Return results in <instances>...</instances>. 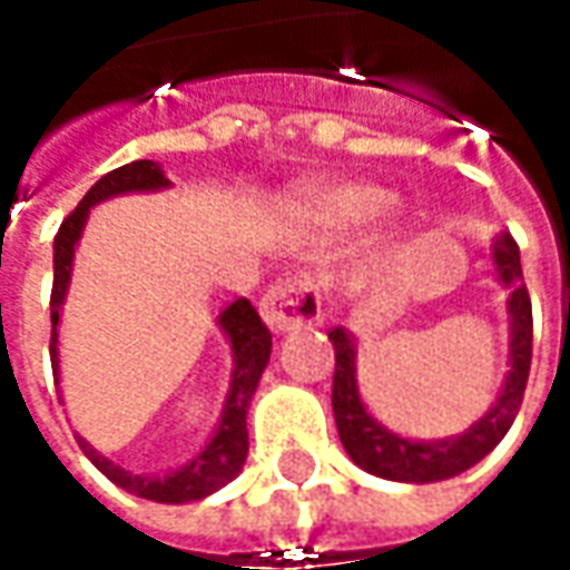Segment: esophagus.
<instances>
[{
  "label": "esophagus",
  "mask_w": 570,
  "mask_h": 570,
  "mask_svg": "<svg viewBox=\"0 0 570 570\" xmlns=\"http://www.w3.org/2000/svg\"><path fill=\"white\" fill-rule=\"evenodd\" d=\"M262 321L268 323L272 333H293L302 326H314L323 321L321 296L317 286L311 284L308 277L302 281H281L274 284L259 302Z\"/></svg>",
  "instance_id": "obj_1"
}]
</instances>
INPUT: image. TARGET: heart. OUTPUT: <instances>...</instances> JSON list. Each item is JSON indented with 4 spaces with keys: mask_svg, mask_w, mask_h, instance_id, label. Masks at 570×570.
<instances>
[{
    "mask_svg": "<svg viewBox=\"0 0 570 570\" xmlns=\"http://www.w3.org/2000/svg\"><path fill=\"white\" fill-rule=\"evenodd\" d=\"M391 213H394V198L363 183H321L298 198V216L317 228H342L363 216L372 223H382Z\"/></svg>",
    "mask_w": 570,
    "mask_h": 570,
    "instance_id": "heart-1",
    "label": "heart"
}]
</instances>
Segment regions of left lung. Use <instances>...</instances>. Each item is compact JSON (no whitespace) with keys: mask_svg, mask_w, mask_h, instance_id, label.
Listing matches in <instances>:
<instances>
[{"mask_svg":"<svg viewBox=\"0 0 570 570\" xmlns=\"http://www.w3.org/2000/svg\"><path fill=\"white\" fill-rule=\"evenodd\" d=\"M491 265L498 284L507 289V317H510V372L503 379L498 400L479 421L464 433L445 440H409L387 430L379 419H372L363 406L357 387V338L345 326L330 330L335 347L333 375V412L335 428L342 436L351 461L366 473L394 482H440L464 473L479 464L485 454L507 436L515 412L522 406L528 370H531V298L522 284V262L519 247L510 232H501L491 244Z\"/></svg>","mask_w":570,"mask_h":570,"instance_id":"8db88e82","label":"left lung"}]
</instances>
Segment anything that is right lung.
Masks as SVG:
<instances>
[{
	"mask_svg": "<svg viewBox=\"0 0 570 570\" xmlns=\"http://www.w3.org/2000/svg\"><path fill=\"white\" fill-rule=\"evenodd\" d=\"M161 188H170V179L164 176L161 164L130 161L125 167H116L112 174L100 176L88 188V195L79 200V207L69 213L60 225L55 237V286H51V366H55L57 382H60V347L57 345H60L63 302H67L72 259H76V247H79V237L85 232V223H88V213L97 204L118 198V195L161 191ZM216 323H219V330L232 347V382H228L223 415L216 421L213 436L204 442V449L188 464L176 466L170 473H134V470H125L116 461H109L106 454L94 449L91 442L76 433L81 452L88 454L91 464L106 479H112L118 489L155 503L204 501L207 494L228 485L244 470L249 452L247 409L256 387H259L262 372L268 366V357H272V333L265 330V323L259 321V314L247 298H235L219 314Z\"/></svg>",
	"mask_w": 570,
	"mask_h": 570,
	"instance_id": "add662e5",
	"label": "right lung"
}]
</instances>
